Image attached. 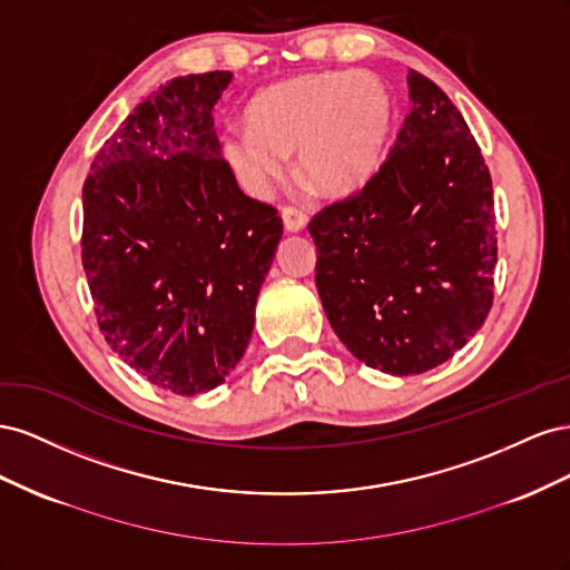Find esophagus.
Listing matches in <instances>:
<instances>
[{"mask_svg": "<svg viewBox=\"0 0 570 570\" xmlns=\"http://www.w3.org/2000/svg\"><path fill=\"white\" fill-rule=\"evenodd\" d=\"M281 216H283L287 233H299L306 228V214L302 209H297V206H283Z\"/></svg>", "mask_w": 570, "mask_h": 570, "instance_id": "esophagus-1", "label": "esophagus"}]
</instances>
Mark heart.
Masks as SVG:
<instances>
[{
  "mask_svg": "<svg viewBox=\"0 0 570 570\" xmlns=\"http://www.w3.org/2000/svg\"><path fill=\"white\" fill-rule=\"evenodd\" d=\"M392 128L394 101L383 80L366 71L308 73L258 92L247 107V128L223 135L220 151L252 195H268L297 151L299 183L340 199L377 174Z\"/></svg>",
  "mask_w": 570,
  "mask_h": 570,
  "instance_id": "heart-1",
  "label": "heart"
}]
</instances>
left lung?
<instances>
[{"label": "left lung", "mask_w": 570, "mask_h": 570, "mask_svg": "<svg viewBox=\"0 0 570 570\" xmlns=\"http://www.w3.org/2000/svg\"><path fill=\"white\" fill-rule=\"evenodd\" d=\"M411 109L377 174L308 223L335 335L390 375L452 358L492 306V180L463 116L409 71Z\"/></svg>", "instance_id": "1"}]
</instances>
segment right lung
Returning <instances> with one entry per match:
<instances>
[{"mask_svg":"<svg viewBox=\"0 0 570 570\" xmlns=\"http://www.w3.org/2000/svg\"><path fill=\"white\" fill-rule=\"evenodd\" d=\"M233 73L174 78L99 149L82 187V266L99 331L151 385L226 383L283 237L223 159L214 107Z\"/></svg>","mask_w":570,"mask_h":570,"instance_id":"1","label":"right lung"}]
</instances>
